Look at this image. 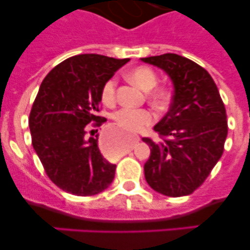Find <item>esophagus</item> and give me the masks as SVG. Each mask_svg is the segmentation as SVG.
Returning a JSON list of instances; mask_svg holds the SVG:
<instances>
[{
	"mask_svg": "<svg viewBox=\"0 0 250 250\" xmlns=\"http://www.w3.org/2000/svg\"><path fill=\"white\" fill-rule=\"evenodd\" d=\"M138 141H140V138L138 137V135H135V137H134V143H138ZM100 145H102V148H103V150L105 151V143H104V140L100 141Z\"/></svg>",
	"mask_w": 250,
	"mask_h": 250,
	"instance_id": "esophagus-1",
	"label": "esophagus"
}]
</instances>
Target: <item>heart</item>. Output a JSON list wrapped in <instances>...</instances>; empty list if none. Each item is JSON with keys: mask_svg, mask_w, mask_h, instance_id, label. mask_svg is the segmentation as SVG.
<instances>
[{"mask_svg": "<svg viewBox=\"0 0 250 250\" xmlns=\"http://www.w3.org/2000/svg\"><path fill=\"white\" fill-rule=\"evenodd\" d=\"M128 77L138 87L146 90L147 97L156 106H162L169 99V90L162 85H156L157 74L148 66H138L128 74ZM117 80L110 78L102 88V99L105 104H111L116 98ZM113 120L120 128L127 132H139L145 125L153 121V113L147 109H135V107H122L112 115ZM125 147V141L116 138L111 144V151L120 152Z\"/></svg>", "mask_w": 250, "mask_h": 250, "instance_id": "obj_1", "label": "heart"}]
</instances>
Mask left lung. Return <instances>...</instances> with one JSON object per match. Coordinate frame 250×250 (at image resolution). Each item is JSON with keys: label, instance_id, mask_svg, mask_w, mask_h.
I'll list each match as a JSON object with an SVG mask.
<instances>
[{"label": "left lung", "instance_id": "8db88e82", "mask_svg": "<svg viewBox=\"0 0 250 250\" xmlns=\"http://www.w3.org/2000/svg\"><path fill=\"white\" fill-rule=\"evenodd\" d=\"M141 60L165 70L174 84L169 111L153 127L161 141L143 138L151 148L145 179L162 195H190L224 152L229 129L225 105L208 71L192 60L173 53Z\"/></svg>", "mask_w": 250, "mask_h": 250}]
</instances>
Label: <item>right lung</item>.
Returning a JSON list of instances; mask_svg holds the SVG:
<instances>
[{"mask_svg": "<svg viewBox=\"0 0 250 250\" xmlns=\"http://www.w3.org/2000/svg\"><path fill=\"white\" fill-rule=\"evenodd\" d=\"M128 60L75 55L42 81L29 117L32 146L48 178L65 192L97 195L115 178L116 166L100 153L98 135L87 134L106 121L98 115L102 88Z\"/></svg>", "mask_w": 250, "mask_h": 250, "instance_id": "add662e5", "label": "right lung"}]
</instances>
